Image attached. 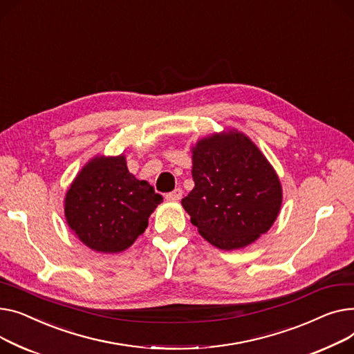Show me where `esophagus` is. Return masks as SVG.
Returning a JSON list of instances; mask_svg holds the SVG:
<instances>
[{
	"mask_svg": "<svg viewBox=\"0 0 354 354\" xmlns=\"http://www.w3.org/2000/svg\"><path fill=\"white\" fill-rule=\"evenodd\" d=\"M181 196H183V190H181V189H176V190H173L171 193L165 194V200H169V201H177V200L181 198Z\"/></svg>",
	"mask_w": 354,
	"mask_h": 354,
	"instance_id": "1",
	"label": "esophagus"
}]
</instances>
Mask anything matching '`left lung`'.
Masks as SVG:
<instances>
[{
  "instance_id": "1",
  "label": "left lung",
  "mask_w": 354,
  "mask_h": 354,
  "mask_svg": "<svg viewBox=\"0 0 354 354\" xmlns=\"http://www.w3.org/2000/svg\"><path fill=\"white\" fill-rule=\"evenodd\" d=\"M194 189L181 200L198 233L236 250L267 233L281 207V184L257 145L237 130L205 137L192 150Z\"/></svg>"
}]
</instances>
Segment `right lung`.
<instances>
[{
    "label": "right lung",
    "mask_w": 354,
    "mask_h": 354,
    "mask_svg": "<svg viewBox=\"0 0 354 354\" xmlns=\"http://www.w3.org/2000/svg\"><path fill=\"white\" fill-rule=\"evenodd\" d=\"M162 201L147 181L137 180L126 157H95L78 173L64 200L66 218L75 236L98 253L129 248L149 225Z\"/></svg>",
    "instance_id": "add662e5"
}]
</instances>
